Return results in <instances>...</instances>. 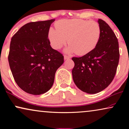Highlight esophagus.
<instances>
[{
    "mask_svg": "<svg viewBox=\"0 0 129 129\" xmlns=\"http://www.w3.org/2000/svg\"><path fill=\"white\" fill-rule=\"evenodd\" d=\"M69 58H71L70 56H67V55H64V60H68Z\"/></svg>",
    "mask_w": 129,
    "mask_h": 129,
    "instance_id": "34e87169",
    "label": "esophagus"
}]
</instances>
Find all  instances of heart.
I'll use <instances>...</instances> for the list:
<instances>
[{"label": "heart", "mask_w": 129, "mask_h": 129, "mask_svg": "<svg viewBox=\"0 0 129 129\" xmlns=\"http://www.w3.org/2000/svg\"><path fill=\"white\" fill-rule=\"evenodd\" d=\"M56 30L50 28L48 38L54 49H60L67 40L68 53L79 56L88 54L95 49L101 36V28L98 22L82 19H62L55 23Z\"/></svg>", "instance_id": "obj_1"}]
</instances>
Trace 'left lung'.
I'll list each match as a JSON object with an SVG mask.
<instances>
[{"label":"left lung","mask_w":129,"mask_h":129,"mask_svg":"<svg viewBox=\"0 0 129 129\" xmlns=\"http://www.w3.org/2000/svg\"><path fill=\"white\" fill-rule=\"evenodd\" d=\"M101 36L97 46L88 54L72 57V73L76 86L83 92L94 94L107 88L115 77L119 63L118 39L105 21L98 20Z\"/></svg>","instance_id":"1"}]
</instances>
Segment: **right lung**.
<instances>
[{
    "instance_id": "right-lung-1",
    "label": "right lung",
    "mask_w": 129,
    "mask_h": 129,
    "mask_svg": "<svg viewBox=\"0 0 129 129\" xmlns=\"http://www.w3.org/2000/svg\"><path fill=\"white\" fill-rule=\"evenodd\" d=\"M54 19L29 22L11 38L8 56L16 83L32 95L48 91L64 56L50 45L48 31Z\"/></svg>"
}]
</instances>
